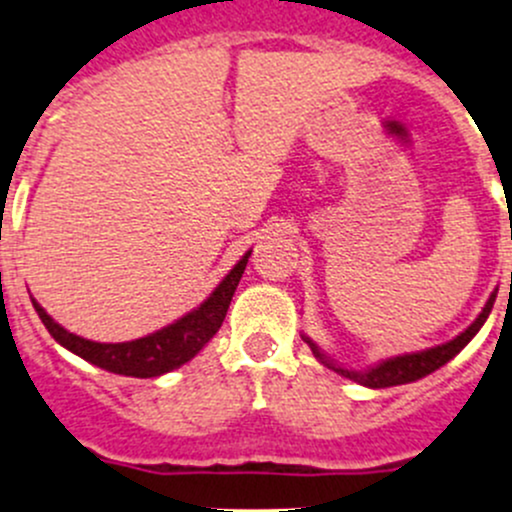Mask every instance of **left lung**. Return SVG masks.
<instances>
[{
  "label": "left lung",
  "mask_w": 512,
  "mask_h": 512,
  "mask_svg": "<svg viewBox=\"0 0 512 512\" xmlns=\"http://www.w3.org/2000/svg\"><path fill=\"white\" fill-rule=\"evenodd\" d=\"M498 293V291H495ZM495 293L488 298V303H485V308L480 311V316L475 318L473 323H470L468 328H465L463 333H460L458 338H453V341L443 343V346H435V348H428V351H421V353H408V356H396V358H388V361L378 363L376 368H371V371H346V368L341 366H333L331 361H326L323 358V353L318 351L316 343H311L313 353H316V358H321L323 363H326L328 368H333L336 373H341V376L351 378V381L361 383V386H368V388H391V386H403V383H411V381H418V378L428 376V373L438 371L440 366H445V363L450 361L453 356H458L460 351H463L465 346L470 343V338L475 336V333L480 331V326L485 323V318H488L490 308H493L495 303Z\"/></svg>",
  "instance_id": "obj_1"
}]
</instances>
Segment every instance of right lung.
Returning <instances> with one entry per match:
<instances>
[{
	"label": "right lung",
	"mask_w": 512,
	"mask_h": 512,
	"mask_svg": "<svg viewBox=\"0 0 512 512\" xmlns=\"http://www.w3.org/2000/svg\"><path fill=\"white\" fill-rule=\"evenodd\" d=\"M251 251L236 263L229 271V276L216 286V291L201 303L199 308H194L191 313H186L184 318H179L171 326L161 328V331L151 333V336L136 338V341L126 343H96L86 341L82 336H74L67 328L59 326L37 301L39 318L47 326V331L52 333L54 341L62 343L64 348H69L72 353H77L84 361L94 363V366L104 368V371L119 373V376H134V378H154L161 373H169L174 368L184 366L186 361L196 356L211 338L216 336V331L224 323L226 311H229V303L234 298L236 286L241 281V273H244L246 263H249Z\"/></svg>",
	"instance_id": "1"
}]
</instances>
